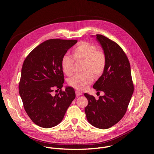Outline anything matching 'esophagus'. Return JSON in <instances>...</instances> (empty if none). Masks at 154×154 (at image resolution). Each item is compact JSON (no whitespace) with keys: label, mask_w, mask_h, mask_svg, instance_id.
Masks as SVG:
<instances>
[{"label":"esophagus","mask_w":154,"mask_h":154,"mask_svg":"<svg viewBox=\"0 0 154 154\" xmlns=\"http://www.w3.org/2000/svg\"><path fill=\"white\" fill-rule=\"evenodd\" d=\"M75 94L76 96H81L83 94V93L82 91H75Z\"/></svg>","instance_id":"esophagus-1"}]
</instances>
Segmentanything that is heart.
Returning a JSON list of instances; mask_svg holds the SVG:
<instances>
[{"label": "heart", "instance_id": "heart-1", "mask_svg": "<svg viewBox=\"0 0 154 154\" xmlns=\"http://www.w3.org/2000/svg\"><path fill=\"white\" fill-rule=\"evenodd\" d=\"M72 56L76 61H84L83 71L85 72L74 75L68 80V83L74 88L83 90L93 82V74L99 76L103 72L106 57L103 52L97 51L96 46L87 42H82L77 45L72 51ZM73 59L68 54L64 55L61 58V69L67 75H71L72 72Z\"/></svg>", "mask_w": 154, "mask_h": 154}]
</instances>
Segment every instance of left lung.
Masks as SVG:
<instances>
[{"mask_svg": "<svg viewBox=\"0 0 154 154\" xmlns=\"http://www.w3.org/2000/svg\"><path fill=\"white\" fill-rule=\"evenodd\" d=\"M96 37L106 57L105 68L93 85L97 93L104 95L99 99L87 93L88 104L85 108L88 121L95 127L106 129L118 123L124 116L134 93L130 65L121 48L108 38Z\"/></svg>", "mask_w": 154, "mask_h": 154, "instance_id": "1", "label": "left lung"}]
</instances>
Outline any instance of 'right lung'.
I'll return each instance as SVG.
<instances>
[{
	"instance_id": "add662e5",
	"label": "right lung",
	"mask_w": 154,
	"mask_h": 154,
	"mask_svg": "<svg viewBox=\"0 0 154 154\" xmlns=\"http://www.w3.org/2000/svg\"><path fill=\"white\" fill-rule=\"evenodd\" d=\"M77 42L74 39L47 40L35 48L23 63L19 95L28 116L39 127L51 128L60 124L75 97L71 86L61 91L64 80L61 60ZM54 89L59 93L53 95Z\"/></svg>"
}]
</instances>
